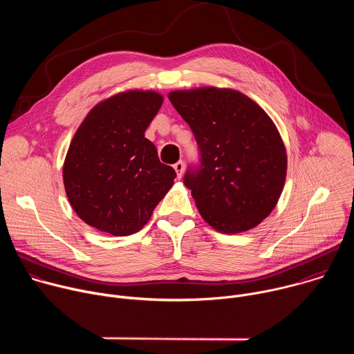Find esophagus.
Listing matches in <instances>:
<instances>
[{"instance_id":"34e87169","label":"esophagus","mask_w":354,"mask_h":354,"mask_svg":"<svg viewBox=\"0 0 354 354\" xmlns=\"http://www.w3.org/2000/svg\"><path fill=\"white\" fill-rule=\"evenodd\" d=\"M175 171H176V175L178 178H182V174H183V169H185V162L183 161H178L175 165H174Z\"/></svg>"}]
</instances>
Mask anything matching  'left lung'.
<instances>
[{
  "label": "left lung",
  "mask_w": 354,
  "mask_h": 354,
  "mask_svg": "<svg viewBox=\"0 0 354 354\" xmlns=\"http://www.w3.org/2000/svg\"><path fill=\"white\" fill-rule=\"evenodd\" d=\"M171 104L190 126L198 149L183 183L213 228L236 234L257 227L281 194L287 154L266 112L232 89L174 91Z\"/></svg>",
  "instance_id": "obj_1"
}]
</instances>
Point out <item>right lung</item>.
Returning a JSON list of instances; mask_svg holds the SVG:
<instances>
[{"mask_svg": "<svg viewBox=\"0 0 354 354\" xmlns=\"http://www.w3.org/2000/svg\"><path fill=\"white\" fill-rule=\"evenodd\" d=\"M161 105L157 92H122L97 104L75 131L63 178L74 212L88 225L131 235L172 187L175 169L144 137Z\"/></svg>", "mask_w": 354, "mask_h": 354, "instance_id": "add662e5", "label": "right lung"}]
</instances>
